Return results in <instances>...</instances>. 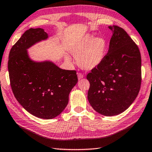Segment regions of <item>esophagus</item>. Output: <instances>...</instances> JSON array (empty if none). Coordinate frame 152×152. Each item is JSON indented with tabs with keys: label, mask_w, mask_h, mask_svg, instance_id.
<instances>
[{
	"label": "esophagus",
	"mask_w": 152,
	"mask_h": 152,
	"mask_svg": "<svg viewBox=\"0 0 152 152\" xmlns=\"http://www.w3.org/2000/svg\"><path fill=\"white\" fill-rule=\"evenodd\" d=\"M77 74H78V78L79 80H80V79L84 78V75L82 73H78Z\"/></svg>",
	"instance_id": "obj_1"
}]
</instances>
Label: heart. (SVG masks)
I'll return each mask as SVG.
<instances>
[{
  "label": "heart",
  "mask_w": 152,
  "mask_h": 152,
  "mask_svg": "<svg viewBox=\"0 0 152 152\" xmlns=\"http://www.w3.org/2000/svg\"><path fill=\"white\" fill-rule=\"evenodd\" d=\"M81 68L92 70L103 60L107 51V43L102 37L86 35L74 42L70 48Z\"/></svg>",
  "instance_id": "obj_1"
}]
</instances>
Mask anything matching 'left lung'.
Returning a JSON list of instances; mask_svg holds the SVG:
<instances>
[{
    "label": "left lung",
    "instance_id": "obj_1",
    "mask_svg": "<svg viewBox=\"0 0 152 152\" xmlns=\"http://www.w3.org/2000/svg\"><path fill=\"white\" fill-rule=\"evenodd\" d=\"M113 35L103 60L87 74L88 99L92 107L104 116L124 112L140 92L141 58L138 46L125 31L109 26Z\"/></svg>",
    "mask_w": 152,
    "mask_h": 152
}]
</instances>
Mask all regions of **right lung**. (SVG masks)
Listing matches in <instances>:
<instances>
[{"mask_svg": "<svg viewBox=\"0 0 152 152\" xmlns=\"http://www.w3.org/2000/svg\"><path fill=\"white\" fill-rule=\"evenodd\" d=\"M48 38L42 28L27 30L12 47L8 61L15 97L27 111L44 119H53L63 111L78 82L75 70H62L50 61L31 60L27 49Z\"/></svg>", "mask_w": 152, "mask_h": 152, "instance_id": "obj_1", "label": "right lung"}]
</instances>
